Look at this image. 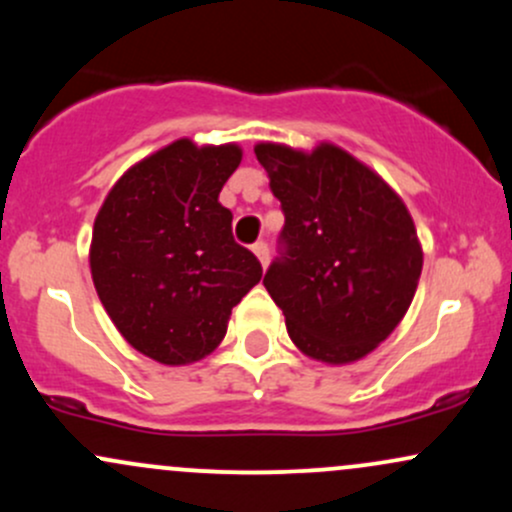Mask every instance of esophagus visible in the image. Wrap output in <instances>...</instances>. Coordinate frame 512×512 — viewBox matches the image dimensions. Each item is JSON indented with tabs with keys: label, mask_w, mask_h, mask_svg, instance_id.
Returning <instances> with one entry per match:
<instances>
[{
	"label": "esophagus",
	"mask_w": 512,
	"mask_h": 512,
	"mask_svg": "<svg viewBox=\"0 0 512 512\" xmlns=\"http://www.w3.org/2000/svg\"><path fill=\"white\" fill-rule=\"evenodd\" d=\"M252 252H255L257 260H260L262 267H267V264H269V248H267V243H262V240H260V243L252 245Z\"/></svg>",
	"instance_id": "34e87169"
}]
</instances>
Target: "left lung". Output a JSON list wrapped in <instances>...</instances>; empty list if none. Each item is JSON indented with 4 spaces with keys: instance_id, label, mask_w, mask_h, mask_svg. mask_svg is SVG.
Masks as SVG:
<instances>
[{
    "instance_id": "obj_1",
    "label": "left lung",
    "mask_w": 512,
    "mask_h": 512,
    "mask_svg": "<svg viewBox=\"0 0 512 512\" xmlns=\"http://www.w3.org/2000/svg\"><path fill=\"white\" fill-rule=\"evenodd\" d=\"M255 156L286 219L284 252L262 284L291 342L330 366L368 356L407 315L424 267L407 204L330 142L313 151L260 142Z\"/></svg>"
}]
</instances>
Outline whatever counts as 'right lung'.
I'll use <instances>...</instances> for the list:
<instances>
[{
  "label": "right lung",
  "mask_w": 512,
  "mask_h": 512,
  "mask_svg": "<svg viewBox=\"0 0 512 512\" xmlns=\"http://www.w3.org/2000/svg\"><path fill=\"white\" fill-rule=\"evenodd\" d=\"M238 144L163 146L115 182L93 223V286L117 332L163 366L209 356L262 264L233 240L221 187Z\"/></svg>",
  "instance_id": "right-lung-1"
}]
</instances>
